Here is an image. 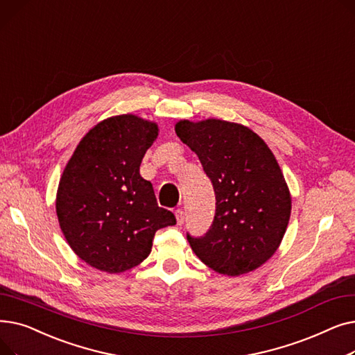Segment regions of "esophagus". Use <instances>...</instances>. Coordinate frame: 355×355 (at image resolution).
Instances as JSON below:
<instances>
[{
	"label": "esophagus",
	"instance_id": "34e87169",
	"mask_svg": "<svg viewBox=\"0 0 355 355\" xmlns=\"http://www.w3.org/2000/svg\"><path fill=\"white\" fill-rule=\"evenodd\" d=\"M175 217H177V223H178V226L184 225V220H185V216H184V211H182L181 209L175 211Z\"/></svg>",
	"mask_w": 355,
	"mask_h": 355
}]
</instances>
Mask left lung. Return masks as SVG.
<instances>
[{"label":"left lung","mask_w":355,"mask_h":355,"mask_svg":"<svg viewBox=\"0 0 355 355\" xmlns=\"http://www.w3.org/2000/svg\"><path fill=\"white\" fill-rule=\"evenodd\" d=\"M213 182L216 214L201 237L187 234L204 265L227 276L249 273L273 256L286 232L292 200L275 155L252 129L221 119L175 123Z\"/></svg>","instance_id":"8db88e82"}]
</instances>
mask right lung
Here are the masks:
<instances>
[{"instance_id": "obj_1", "label": "right lung", "mask_w": 355, "mask_h": 355, "mask_svg": "<svg viewBox=\"0 0 355 355\" xmlns=\"http://www.w3.org/2000/svg\"><path fill=\"white\" fill-rule=\"evenodd\" d=\"M158 125L118 115L93 126L62 174L55 213L71 250L102 272L121 273L151 253L155 232L177 220L158 206L139 166Z\"/></svg>"}]
</instances>
